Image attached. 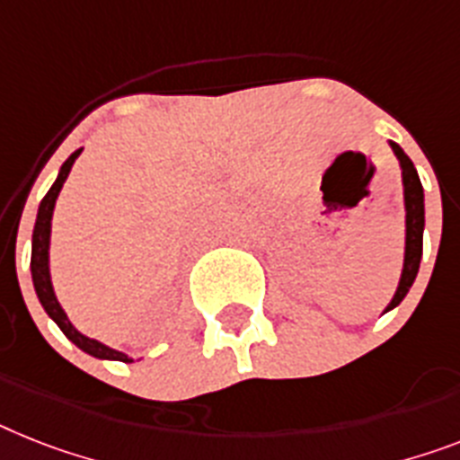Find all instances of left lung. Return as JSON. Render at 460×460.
I'll list each match as a JSON object with an SVG mask.
<instances>
[{
    "mask_svg": "<svg viewBox=\"0 0 460 460\" xmlns=\"http://www.w3.org/2000/svg\"><path fill=\"white\" fill-rule=\"evenodd\" d=\"M402 164V181H404V204H407V252H404V270H402L397 294L390 301L385 310H393L400 305L402 298L411 289L413 279L419 275L420 256H423V226H426V208H423V185L419 181V173L413 169L411 159L404 155L397 143H390Z\"/></svg>",
    "mask_w": 460,
    "mask_h": 460,
    "instance_id": "8db88e82",
    "label": "left lung"
}]
</instances>
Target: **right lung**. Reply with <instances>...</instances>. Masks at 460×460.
Instances as JSON below:
<instances>
[{
  "label": "right lung",
  "instance_id": "obj_1",
  "mask_svg": "<svg viewBox=\"0 0 460 460\" xmlns=\"http://www.w3.org/2000/svg\"><path fill=\"white\" fill-rule=\"evenodd\" d=\"M82 150L77 153H72L70 157L66 159V164L60 166V173L56 178V183L51 185V190L47 192V197L41 199L40 211H37V223H34V233H32V261H30V268H32V282H34V291L40 296V303L44 305V310L49 313L56 324L60 326V332L66 333L67 339L72 343L82 348L84 352L93 355L98 359H117V362H131V358H127L124 352L112 350L108 345L98 343L93 339H86L84 333H79L75 326L70 324L67 320V314L63 313V307L60 303L56 301V294H53L51 287V277H49V237H51V216H53V207H56V199H58V192L66 183L67 173H70L72 164H75V159L79 157Z\"/></svg>",
  "mask_w": 460,
  "mask_h": 460
}]
</instances>
